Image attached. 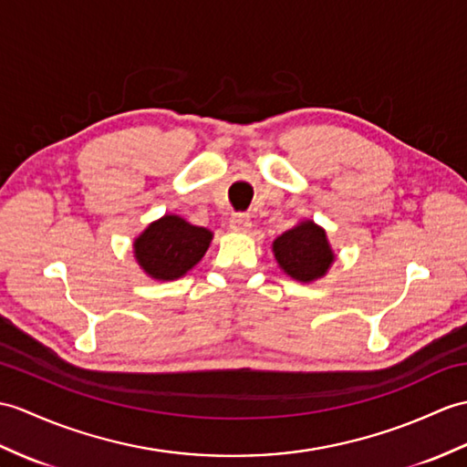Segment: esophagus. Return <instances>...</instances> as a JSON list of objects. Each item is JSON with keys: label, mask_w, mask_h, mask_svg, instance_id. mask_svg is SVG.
<instances>
[{"label": "esophagus", "mask_w": 467, "mask_h": 467, "mask_svg": "<svg viewBox=\"0 0 467 467\" xmlns=\"http://www.w3.org/2000/svg\"><path fill=\"white\" fill-rule=\"evenodd\" d=\"M231 229H233V231H238V233L248 231V229H251V216H248L246 213H236V214H233Z\"/></svg>", "instance_id": "esophagus-1"}]
</instances>
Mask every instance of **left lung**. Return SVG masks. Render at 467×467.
Returning <instances> with one entry per match:
<instances>
[{
    "instance_id": "1",
    "label": "left lung",
    "mask_w": 467,
    "mask_h": 467,
    "mask_svg": "<svg viewBox=\"0 0 467 467\" xmlns=\"http://www.w3.org/2000/svg\"><path fill=\"white\" fill-rule=\"evenodd\" d=\"M280 268L300 283H310L327 275L334 263V254L327 241V233L312 221L300 223L292 231L280 234L273 244Z\"/></svg>"
}]
</instances>
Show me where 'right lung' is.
Instances as JSON below:
<instances>
[{
    "label": "right lung",
    "mask_w": 467,
    "mask_h": 467,
    "mask_svg": "<svg viewBox=\"0 0 467 467\" xmlns=\"http://www.w3.org/2000/svg\"><path fill=\"white\" fill-rule=\"evenodd\" d=\"M213 233L192 226L181 216L167 214L149 224L135 241V256L140 268L157 280H172L187 275L207 253Z\"/></svg>",
    "instance_id": "right-lung-1"
}]
</instances>
